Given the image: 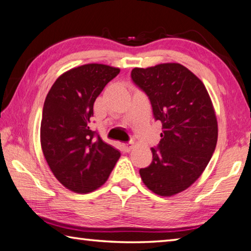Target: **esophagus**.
<instances>
[{
  "label": "esophagus",
  "instance_id": "34e87169",
  "mask_svg": "<svg viewBox=\"0 0 251 251\" xmlns=\"http://www.w3.org/2000/svg\"><path fill=\"white\" fill-rule=\"evenodd\" d=\"M133 147H134L133 143H127V144H124V145H123V148H124V151H127V152L133 150Z\"/></svg>",
  "mask_w": 251,
  "mask_h": 251
}]
</instances>
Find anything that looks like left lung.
Returning <instances> with one entry per match:
<instances>
[{
    "label": "left lung",
    "mask_w": 251,
    "mask_h": 251,
    "mask_svg": "<svg viewBox=\"0 0 251 251\" xmlns=\"http://www.w3.org/2000/svg\"><path fill=\"white\" fill-rule=\"evenodd\" d=\"M131 79L146 93L156 121L158 148H151L150 166L139 169L142 180L156 195L171 197L192 186L214 154L218 124L205 85L178 63L135 67Z\"/></svg>",
    "instance_id": "8db88e82"
}]
</instances>
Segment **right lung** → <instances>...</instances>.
I'll list each match as a JSON object with an SVG mask.
<instances>
[{"mask_svg": "<svg viewBox=\"0 0 251 251\" xmlns=\"http://www.w3.org/2000/svg\"><path fill=\"white\" fill-rule=\"evenodd\" d=\"M120 72L96 63L74 67L55 80L45 99L42 151L56 179L74 193L104 185L121 157L90 128L95 100Z\"/></svg>", "mask_w": 251, "mask_h": 251, "instance_id": "obj_1", "label": "right lung"}]
</instances>
